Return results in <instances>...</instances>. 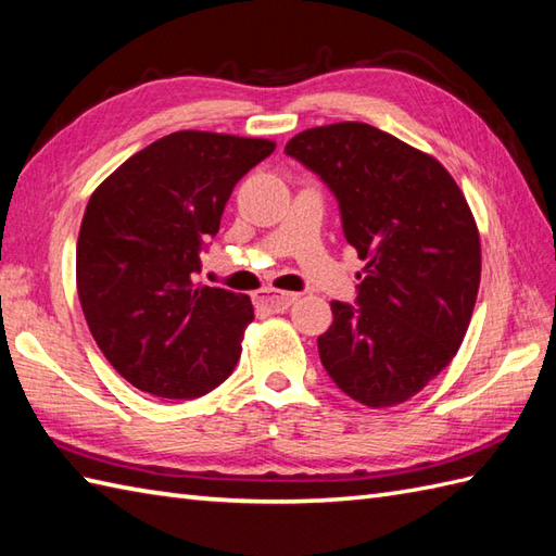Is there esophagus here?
I'll list each match as a JSON object with an SVG mask.
<instances>
[{
  "mask_svg": "<svg viewBox=\"0 0 556 556\" xmlns=\"http://www.w3.org/2000/svg\"><path fill=\"white\" fill-rule=\"evenodd\" d=\"M299 299V293H291V291H275V289H265L255 293V303L260 308L271 311V313H281L287 311L289 305Z\"/></svg>",
  "mask_w": 556,
  "mask_h": 556,
  "instance_id": "obj_1",
  "label": "esophagus"
}]
</instances>
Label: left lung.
Listing matches in <instances>:
<instances>
[{"label": "left lung", "mask_w": 556, "mask_h": 556, "mask_svg": "<svg viewBox=\"0 0 556 556\" xmlns=\"http://www.w3.org/2000/svg\"><path fill=\"white\" fill-rule=\"evenodd\" d=\"M285 152L334 193L365 260L356 305L332 301L334 323L317 337L325 370L365 406L404 404L466 337L480 287L473 212L440 162L370 124L308 128Z\"/></svg>", "instance_id": "1"}]
</instances>
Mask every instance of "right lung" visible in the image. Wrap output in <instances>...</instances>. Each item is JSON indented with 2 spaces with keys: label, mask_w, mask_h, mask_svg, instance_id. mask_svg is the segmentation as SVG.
Segmentation results:
<instances>
[{
  "label": "right lung",
  "mask_w": 556,
  "mask_h": 556,
  "mask_svg": "<svg viewBox=\"0 0 556 556\" xmlns=\"http://www.w3.org/2000/svg\"><path fill=\"white\" fill-rule=\"evenodd\" d=\"M271 152L263 138L176 131L90 195L76 245L80 308L104 358L140 392L198 399L239 363L253 303L195 275L233 186Z\"/></svg>",
  "instance_id": "add662e5"
}]
</instances>
